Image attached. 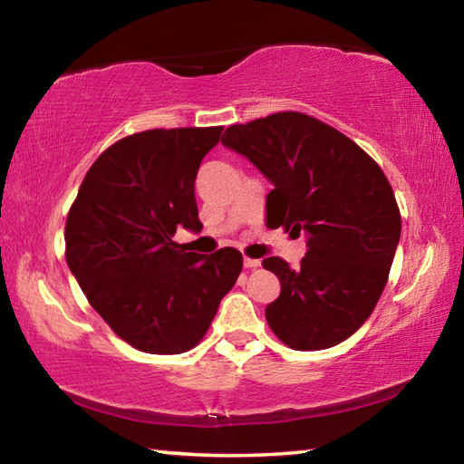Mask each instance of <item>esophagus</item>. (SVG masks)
I'll return each mask as SVG.
<instances>
[{
  "label": "esophagus",
  "instance_id": "1",
  "mask_svg": "<svg viewBox=\"0 0 464 464\" xmlns=\"http://www.w3.org/2000/svg\"><path fill=\"white\" fill-rule=\"evenodd\" d=\"M260 264L262 262L256 260V257H243V266H246V268H249V270H256Z\"/></svg>",
  "mask_w": 464,
  "mask_h": 464
}]
</instances>
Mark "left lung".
I'll list each match as a JSON object with an SVG mask.
<instances>
[{"label":"left lung","instance_id":"obj_1","mask_svg":"<svg viewBox=\"0 0 464 464\" xmlns=\"http://www.w3.org/2000/svg\"><path fill=\"white\" fill-rule=\"evenodd\" d=\"M221 140L274 184L266 225L307 233L296 270L276 256L262 262L280 280L266 307L274 335L303 352L343 342L374 311L401 237L387 176L354 140L303 112L231 124Z\"/></svg>","mask_w":464,"mask_h":464}]
</instances>
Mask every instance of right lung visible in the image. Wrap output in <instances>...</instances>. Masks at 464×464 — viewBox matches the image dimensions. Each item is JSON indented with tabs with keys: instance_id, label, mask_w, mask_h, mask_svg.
Wrapping results in <instances>:
<instances>
[{
	"instance_id": "add662e5",
	"label": "right lung",
	"mask_w": 464,
	"mask_h": 464,
	"mask_svg": "<svg viewBox=\"0 0 464 464\" xmlns=\"http://www.w3.org/2000/svg\"><path fill=\"white\" fill-rule=\"evenodd\" d=\"M223 127L151 129L102 153L65 223V260L110 329L147 354L198 345L243 268L235 247L210 256L176 243L200 231L194 179Z\"/></svg>"
}]
</instances>
